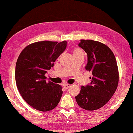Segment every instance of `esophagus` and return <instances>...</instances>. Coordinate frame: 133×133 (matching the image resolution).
<instances>
[{"instance_id": "obj_1", "label": "esophagus", "mask_w": 133, "mask_h": 133, "mask_svg": "<svg viewBox=\"0 0 133 133\" xmlns=\"http://www.w3.org/2000/svg\"><path fill=\"white\" fill-rule=\"evenodd\" d=\"M70 86H71V85L68 84V83H65V84L63 85V87H64V88H65V89H68V88H70Z\"/></svg>"}]
</instances>
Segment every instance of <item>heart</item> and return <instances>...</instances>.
<instances>
[{
  "label": "heart",
  "mask_w": 133,
  "mask_h": 133,
  "mask_svg": "<svg viewBox=\"0 0 133 133\" xmlns=\"http://www.w3.org/2000/svg\"><path fill=\"white\" fill-rule=\"evenodd\" d=\"M74 54H83L82 51L80 50V49H77V48L76 49V50H74Z\"/></svg>",
  "instance_id": "heart-1"
}]
</instances>
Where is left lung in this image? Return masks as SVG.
I'll return each mask as SVG.
<instances>
[{"mask_svg": "<svg viewBox=\"0 0 133 133\" xmlns=\"http://www.w3.org/2000/svg\"><path fill=\"white\" fill-rule=\"evenodd\" d=\"M78 45L87 52L85 69L92 76L90 84L82 86L76 102L84 110H98L110 101L117 89L119 71L115 56L108 46L99 42L81 40Z\"/></svg>", "mask_w": 133, "mask_h": 133, "instance_id": "8db88e82", "label": "left lung"}]
</instances>
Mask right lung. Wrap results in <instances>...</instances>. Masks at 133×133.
<instances>
[{"instance_id": "obj_1", "label": "right lung", "mask_w": 133, "mask_h": 133, "mask_svg": "<svg viewBox=\"0 0 133 133\" xmlns=\"http://www.w3.org/2000/svg\"><path fill=\"white\" fill-rule=\"evenodd\" d=\"M67 42L42 41L22 50L16 65V82L25 101L36 110L48 111L57 106L62 95L61 85L46 82L45 74L66 48Z\"/></svg>"}]
</instances>
